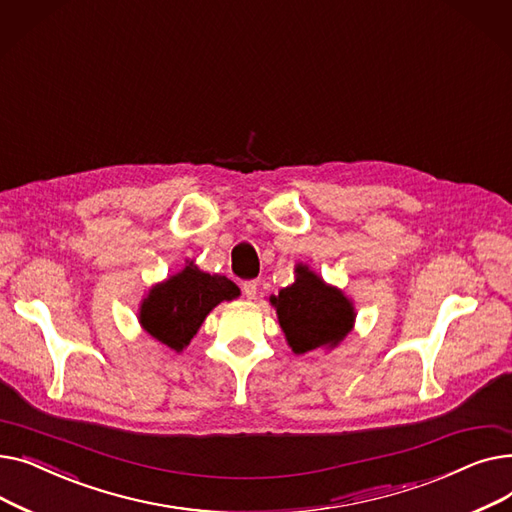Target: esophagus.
<instances>
[{"label":"esophagus","instance_id":"1","mask_svg":"<svg viewBox=\"0 0 512 512\" xmlns=\"http://www.w3.org/2000/svg\"><path fill=\"white\" fill-rule=\"evenodd\" d=\"M242 292H245V297H247L249 301H253V299L257 297V282H255V280L245 282V284H242Z\"/></svg>","mask_w":512,"mask_h":512}]
</instances>
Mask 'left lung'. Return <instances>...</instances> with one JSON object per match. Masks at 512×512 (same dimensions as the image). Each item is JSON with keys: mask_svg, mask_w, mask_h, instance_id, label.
<instances>
[{"mask_svg": "<svg viewBox=\"0 0 512 512\" xmlns=\"http://www.w3.org/2000/svg\"><path fill=\"white\" fill-rule=\"evenodd\" d=\"M278 324L294 355L332 351L355 328V303L307 263L294 265V282L270 297Z\"/></svg>", "mask_w": 512, "mask_h": 512, "instance_id": "1", "label": "left lung"}]
</instances>
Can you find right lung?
Instances as JSON below:
<instances>
[{
	"instance_id": "add662e5",
	"label": "right lung",
	"mask_w": 512,
	"mask_h": 512,
	"mask_svg": "<svg viewBox=\"0 0 512 512\" xmlns=\"http://www.w3.org/2000/svg\"><path fill=\"white\" fill-rule=\"evenodd\" d=\"M238 297L240 288L232 280L207 274L195 261H186L184 270L147 290L137 317L153 340L182 353L197 336L205 317L220 303Z\"/></svg>"
}]
</instances>
